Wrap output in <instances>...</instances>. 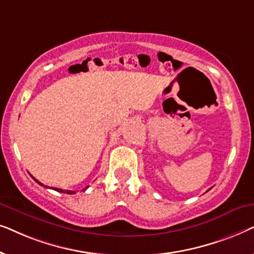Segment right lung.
I'll return each instance as SVG.
<instances>
[{
    "label": "right lung",
    "mask_w": 254,
    "mask_h": 254,
    "mask_svg": "<svg viewBox=\"0 0 254 254\" xmlns=\"http://www.w3.org/2000/svg\"><path fill=\"white\" fill-rule=\"evenodd\" d=\"M31 177H32V176H31ZM32 178H33L34 180H36V182H37L38 184H39V185H41V186H44V187H47V186H45V185H44V184H41L40 182H38V180H37L36 178H34V177H32ZM48 189H51V190H57V192H60V193H67V194H74V193H75V192H74V190H65L57 189V187H48ZM85 190H86V187H85Z\"/></svg>",
    "instance_id": "right-lung-1"
}]
</instances>
